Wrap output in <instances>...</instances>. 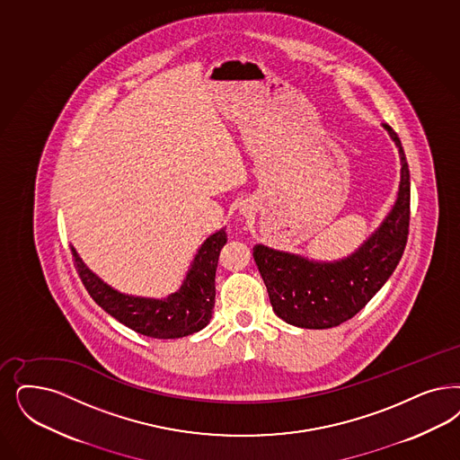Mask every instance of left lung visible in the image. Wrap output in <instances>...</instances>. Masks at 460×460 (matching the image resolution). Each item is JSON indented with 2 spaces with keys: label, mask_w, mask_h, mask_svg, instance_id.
<instances>
[{
  "label": "left lung",
  "mask_w": 460,
  "mask_h": 460,
  "mask_svg": "<svg viewBox=\"0 0 460 460\" xmlns=\"http://www.w3.org/2000/svg\"><path fill=\"white\" fill-rule=\"evenodd\" d=\"M396 144L401 181L391 212L364 243L336 261H316L256 244L253 258L275 314L305 330H326L349 321L396 270L410 227V168L396 132L382 124Z\"/></svg>",
  "instance_id": "left-lung-1"
}]
</instances>
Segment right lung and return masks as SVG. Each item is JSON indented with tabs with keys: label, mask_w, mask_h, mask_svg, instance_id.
Returning <instances> with one entry per match:
<instances>
[{
	"label": "right lung",
	"mask_w": 460,
	"mask_h": 460,
	"mask_svg": "<svg viewBox=\"0 0 460 460\" xmlns=\"http://www.w3.org/2000/svg\"><path fill=\"white\" fill-rule=\"evenodd\" d=\"M226 243L224 227L210 234L195 254L183 284L164 299L136 297L111 288L84 265L75 246L71 252L83 286L103 311L136 333L173 340L197 333L208 324L216 302V270Z\"/></svg>",
	"instance_id": "1"
}]
</instances>
